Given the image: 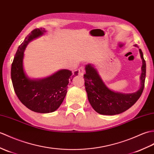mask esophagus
<instances>
[{"label": "esophagus", "instance_id": "1", "mask_svg": "<svg viewBox=\"0 0 154 154\" xmlns=\"http://www.w3.org/2000/svg\"><path fill=\"white\" fill-rule=\"evenodd\" d=\"M85 73V69L83 67H81L79 69V75L81 76H83Z\"/></svg>", "mask_w": 154, "mask_h": 154}]
</instances>
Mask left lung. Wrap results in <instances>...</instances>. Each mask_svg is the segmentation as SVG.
I'll return each mask as SVG.
<instances>
[{
  "label": "left lung",
  "mask_w": 154,
  "mask_h": 154,
  "mask_svg": "<svg viewBox=\"0 0 154 154\" xmlns=\"http://www.w3.org/2000/svg\"><path fill=\"white\" fill-rule=\"evenodd\" d=\"M138 48V45H134ZM142 61L140 75V86L133 93H122L111 90L107 87L93 64L85 66V86L88 100L96 112L102 115L113 116L125 112L136 103L142 93L146 78V62L141 49H139Z\"/></svg>",
  "instance_id": "left-lung-1"
}]
</instances>
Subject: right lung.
I'll list each match as a JSON object with an SVG mask.
<instances>
[{"label":"right lung","instance_id":"obj_1","mask_svg":"<svg viewBox=\"0 0 154 154\" xmlns=\"http://www.w3.org/2000/svg\"><path fill=\"white\" fill-rule=\"evenodd\" d=\"M45 28L32 31L19 46L11 67V79L14 91L21 102L33 112L47 113L54 112L63 102L67 85L78 71L60 69L42 79H31L23 68L24 51L31 41L43 35Z\"/></svg>","mask_w":154,"mask_h":154}]
</instances>
